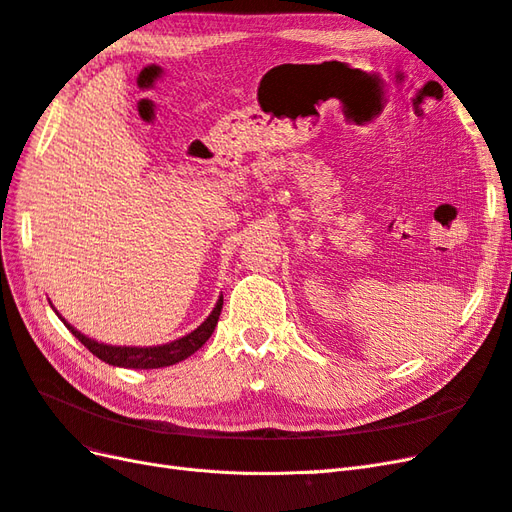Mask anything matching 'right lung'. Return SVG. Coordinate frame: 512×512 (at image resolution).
<instances>
[{"mask_svg":"<svg viewBox=\"0 0 512 512\" xmlns=\"http://www.w3.org/2000/svg\"><path fill=\"white\" fill-rule=\"evenodd\" d=\"M222 305H224V299L220 297L218 303H215V307H213V312L207 316V320L200 324L198 329H194L192 333L183 335V337L175 339V342H170V344L145 346V348L100 344V342H96V339H91V337L83 335L81 331H76L72 324H68L59 314L57 316L61 318V322L66 324L68 331L76 339H79V342L91 354H96L100 361H104L108 365H115V367H126V369H158V367H168V365H175L179 361H185L198 348H203V344L207 342V339L211 337V333L215 331V324H218Z\"/></svg>","mask_w":512,"mask_h":512,"instance_id":"add662e5","label":"right lung"}]
</instances>
